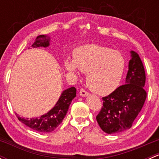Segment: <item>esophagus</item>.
<instances>
[{"label":"esophagus","instance_id":"obj_1","mask_svg":"<svg viewBox=\"0 0 159 159\" xmlns=\"http://www.w3.org/2000/svg\"><path fill=\"white\" fill-rule=\"evenodd\" d=\"M80 95L82 96V97H86V96L89 95V92L84 89H81L80 90Z\"/></svg>","mask_w":159,"mask_h":159}]
</instances>
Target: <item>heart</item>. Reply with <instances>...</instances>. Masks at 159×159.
<instances>
[{
	"mask_svg": "<svg viewBox=\"0 0 159 159\" xmlns=\"http://www.w3.org/2000/svg\"><path fill=\"white\" fill-rule=\"evenodd\" d=\"M65 68L70 74L87 73L86 82L94 92L105 94L119 85L125 68V60L119 51L89 44L74 51V60L67 59Z\"/></svg>",
	"mask_w": 159,
	"mask_h": 159,
	"instance_id": "b5f03b06",
	"label": "heart"
}]
</instances>
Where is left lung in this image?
<instances>
[{
    "label": "left lung",
    "instance_id": "obj_1",
    "mask_svg": "<svg viewBox=\"0 0 159 159\" xmlns=\"http://www.w3.org/2000/svg\"><path fill=\"white\" fill-rule=\"evenodd\" d=\"M131 57L125 84L102 98L103 107L96 116L101 129L108 134H116L129 129L146 99L143 64L134 51H131Z\"/></svg>",
    "mask_w": 159,
    "mask_h": 159
}]
</instances>
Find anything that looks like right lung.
<instances>
[{
	"label": "right lung",
	"instance_id": "add662e5",
	"mask_svg": "<svg viewBox=\"0 0 159 159\" xmlns=\"http://www.w3.org/2000/svg\"><path fill=\"white\" fill-rule=\"evenodd\" d=\"M50 45V38L47 35H39L32 44L31 47L47 48ZM76 96V89L69 88L61 93L60 98L52 109L48 113L41 115L39 118H25L17 117L19 121L34 131L39 132H51L62 122L64 118L68 112L70 102Z\"/></svg>",
	"mask_w": 159,
	"mask_h": 159
}]
</instances>
